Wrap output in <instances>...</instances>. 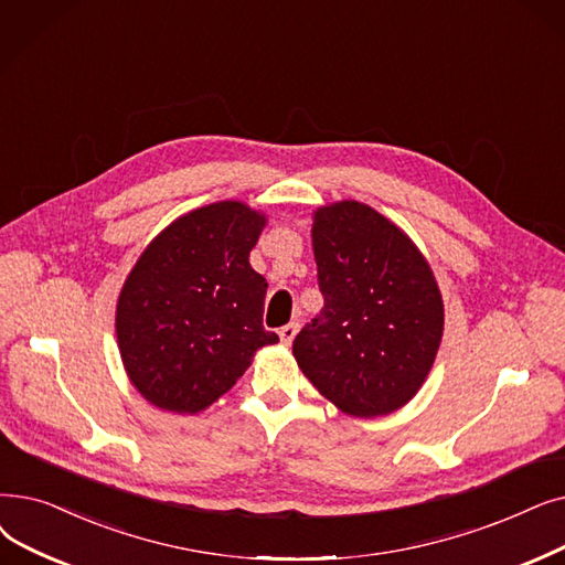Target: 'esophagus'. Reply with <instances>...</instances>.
Returning a JSON list of instances; mask_svg holds the SVG:
<instances>
[{
    "mask_svg": "<svg viewBox=\"0 0 565 565\" xmlns=\"http://www.w3.org/2000/svg\"><path fill=\"white\" fill-rule=\"evenodd\" d=\"M296 334H298V323H288V326H284V328L279 330V339H281L284 347H290L292 339H296Z\"/></svg>",
    "mask_w": 565,
    "mask_h": 565,
    "instance_id": "34e87169",
    "label": "esophagus"
}]
</instances>
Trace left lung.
<instances>
[{
	"label": "left lung",
	"mask_w": 565,
	"mask_h": 565,
	"mask_svg": "<svg viewBox=\"0 0 565 565\" xmlns=\"http://www.w3.org/2000/svg\"><path fill=\"white\" fill-rule=\"evenodd\" d=\"M323 309L292 341L302 374L355 418L402 408L444 337V300L420 249L358 201L318 207L311 226Z\"/></svg>",
	"instance_id": "left-lung-1"
}]
</instances>
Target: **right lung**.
Here are the masks:
<instances>
[{"label":"right lung","instance_id":"obj_1","mask_svg":"<svg viewBox=\"0 0 565 565\" xmlns=\"http://www.w3.org/2000/svg\"><path fill=\"white\" fill-rule=\"evenodd\" d=\"M265 214L237 201L193 210L147 247L117 300V347L140 395L199 413L279 337L263 328L267 281L249 265Z\"/></svg>","mask_w":565,"mask_h":565}]
</instances>
